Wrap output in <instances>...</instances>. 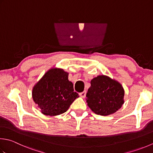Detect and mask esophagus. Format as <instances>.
<instances>
[{"label":"esophagus","instance_id":"obj_1","mask_svg":"<svg viewBox=\"0 0 153 153\" xmlns=\"http://www.w3.org/2000/svg\"><path fill=\"white\" fill-rule=\"evenodd\" d=\"M79 95H80L81 97L85 98V96H86V91H83L82 93H79Z\"/></svg>","mask_w":153,"mask_h":153}]
</instances>
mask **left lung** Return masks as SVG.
Returning <instances> with one entry per match:
<instances>
[{
    "label": "left lung",
    "mask_w": 153,
    "mask_h": 153,
    "mask_svg": "<svg viewBox=\"0 0 153 153\" xmlns=\"http://www.w3.org/2000/svg\"><path fill=\"white\" fill-rule=\"evenodd\" d=\"M124 95L120 83L107 76L100 75L91 80L86 102L95 114L107 116L121 108L124 103Z\"/></svg>",
    "instance_id": "obj_1"
}]
</instances>
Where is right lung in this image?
I'll return each instance as SVG.
<instances>
[{
	"label": "right lung",
	"instance_id": "1",
	"mask_svg": "<svg viewBox=\"0 0 153 153\" xmlns=\"http://www.w3.org/2000/svg\"><path fill=\"white\" fill-rule=\"evenodd\" d=\"M68 75L62 68H50L34 85L32 99L42 114H62L79 97L78 94L74 91L73 83L69 81Z\"/></svg>",
	"mask_w": 153,
	"mask_h": 153
}]
</instances>
